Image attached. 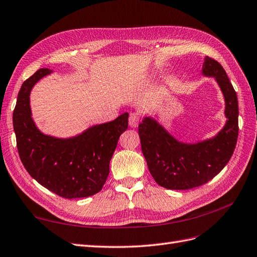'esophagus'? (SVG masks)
Returning <instances> with one entry per match:
<instances>
[{"label": "esophagus", "mask_w": 257, "mask_h": 257, "mask_svg": "<svg viewBox=\"0 0 257 257\" xmlns=\"http://www.w3.org/2000/svg\"><path fill=\"white\" fill-rule=\"evenodd\" d=\"M139 124V117L136 114H130L129 116V126L131 128H136Z\"/></svg>", "instance_id": "obj_1"}]
</instances>
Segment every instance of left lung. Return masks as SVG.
I'll return each instance as SVG.
<instances>
[{
  "label": "left lung",
  "mask_w": 257,
  "mask_h": 257,
  "mask_svg": "<svg viewBox=\"0 0 257 257\" xmlns=\"http://www.w3.org/2000/svg\"><path fill=\"white\" fill-rule=\"evenodd\" d=\"M202 75L213 77L225 100L224 127L213 137L196 143L175 139L163 124L146 116L139 124L142 153L152 177L168 189H190L213 179L231 158L238 139V99L223 67L204 58Z\"/></svg>",
  "instance_id": "left-lung-1"
}]
</instances>
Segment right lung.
<instances>
[{
	"label": "right lung",
	"mask_w": 257,
	"mask_h": 257,
	"mask_svg": "<svg viewBox=\"0 0 257 257\" xmlns=\"http://www.w3.org/2000/svg\"><path fill=\"white\" fill-rule=\"evenodd\" d=\"M53 71L40 69L20 88L13 113L21 163L42 186L67 199L99 193L109 173V161L120 135L128 128V113L91 126L71 138L43 134L32 118L30 93Z\"/></svg>",
	"instance_id": "right-lung-1"
}]
</instances>
